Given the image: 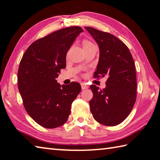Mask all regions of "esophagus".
<instances>
[{
  "mask_svg": "<svg viewBox=\"0 0 160 160\" xmlns=\"http://www.w3.org/2000/svg\"><path fill=\"white\" fill-rule=\"evenodd\" d=\"M88 88H89V86H88L86 83H81V89H82V90L88 89Z\"/></svg>",
  "mask_w": 160,
  "mask_h": 160,
  "instance_id": "obj_1",
  "label": "esophagus"
}]
</instances>
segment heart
Listing matches in <instances>:
<instances>
[{"instance_id": "heart-1", "label": "heart", "mask_w": 160, "mask_h": 160, "mask_svg": "<svg viewBox=\"0 0 160 160\" xmlns=\"http://www.w3.org/2000/svg\"><path fill=\"white\" fill-rule=\"evenodd\" d=\"M93 45L91 42L88 41H83V48H86V47H88V46H90V45Z\"/></svg>"}]
</instances>
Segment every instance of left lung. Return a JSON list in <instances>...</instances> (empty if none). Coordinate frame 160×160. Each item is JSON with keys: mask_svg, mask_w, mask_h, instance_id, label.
<instances>
[{"mask_svg": "<svg viewBox=\"0 0 160 160\" xmlns=\"http://www.w3.org/2000/svg\"><path fill=\"white\" fill-rule=\"evenodd\" d=\"M85 29L98 44L99 58L94 77L107 76L106 86L100 90L90 86V101L94 119L103 125L119 124L135 105L137 79L134 60L128 47L115 36L90 27Z\"/></svg>", "mask_w": 160, "mask_h": 160, "instance_id": "left-lung-1", "label": "left lung"}]
</instances>
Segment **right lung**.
I'll use <instances>...</instances> for the list:
<instances>
[{
  "label": "right lung",
  "mask_w": 160,
  "mask_h": 160,
  "mask_svg": "<svg viewBox=\"0 0 160 160\" xmlns=\"http://www.w3.org/2000/svg\"><path fill=\"white\" fill-rule=\"evenodd\" d=\"M83 30L73 26L38 39L22 57L18 71V87L26 111L39 125L55 128L63 125L71 104L81 92V85L61 86L56 80L66 66V54Z\"/></svg>",
  "instance_id": "obj_1"
}]
</instances>
